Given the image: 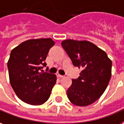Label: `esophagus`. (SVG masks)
<instances>
[{"mask_svg": "<svg viewBox=\"0 0 124 124\" xmlns=\"http://www.w3.org/2000/svg\"><path fill=\"white\" fill-rule=\"evenodd\" d=\"M57 77H59V78H62V77H64V76L61 75L59 74V73H57Z\"/></svg>", "mask_w": 124, "mask_h": 124, "instance_id": "34e87169", "label": "esophagus"}]
</instances>
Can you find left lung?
<instances>
[{
  "label": "left lung",
  "mask_w": 124,
  "mask_h": 124,
  "mask_svg": "<svg viewBox=\"0 0 124 124\" xmlns=\"http://www.w3.org/2000/svg\"><path fill=\"white\" fill-rule=\"evenodd\" d=\"M61 46L73 65L82 69L77 79L67 91L71 103L78 106L90 105L102 95L112 75V61L102 49L88 41L65 39Z\"/></svg>",
  "instance_id": "left-lung-1"
}]
</instances>
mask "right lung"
<instances>
[{
  "instance_id": "right-lung-1",
  "label": "right lung",
  "mask_w": 124,
  "mask_h": 124,
  "mask_svg": "<svg viewBox=\"0 0 124 124\" xmlns=\"http://www.w3.org/2000/svg\"><path fill=\"white\" fill-rule=\"evenodd\" d=\"M54 45L51 38L32 39L11 51L8 61L10 83L17 96L24 102L41 105L49 98L57 77L41 69L46 66V59Z\"/></svg>"
}]
</instances>
